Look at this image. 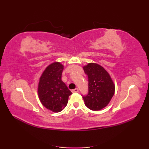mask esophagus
Instances as JSON below:
<instances>
[{
    "label": "esophagus",
    "mask_w": 149,
    "mask_h": 149,
    "mask_svg": "<svg viewBox=\"0 0 149 149\" xmlns=\"http://www.w3.org/2000/svg\"><path fill=\"white\" fill-rule=\"evenodd\" d=\"M78 91H79V89H78V88H76V89H74L72 90V93H78Z\"/></svg>",
    "instance_id": "1"
}]
</instances>
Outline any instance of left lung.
<instances>
[{"instance_id": "left-lung-1", "label": "left lung", "mask_w": 149, "mask_h": 149, "mask_svg": "<svg viewBox=\"0 0 149 149\" xmlns=\"http://www.w3.org/2000/svg\"><path fill=\"white\" fill-rule=\"evenodd\" d=\"M83 68L89 82L88 95L83 96L85 105L93 111L101 110L113 97L115 84L109 73L100 65L89 63Z\"/></svg>"}]
</instances>
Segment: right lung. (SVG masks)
<instances>
[{
	"instance_id": "1",
	"label": "right lung",
	"mask_w": 149,
	"mask_h": 149,
	"mask_svg": "<svg viewBox=\"0 0 149 149\" xmlns=\"http://www.w3.org/2000/svg\"><path fill=\"white\" fill-rule=\"evenodd\" d=\"M64 66L60 62L49 65L40 77L38 84V98L43 106L54 112H59L67 105L72 94L62 81Z\"/></svg>"
}]
</instances>
